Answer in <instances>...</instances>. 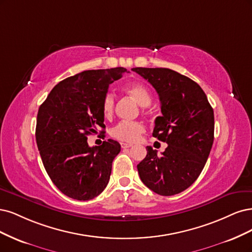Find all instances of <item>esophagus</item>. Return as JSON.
Instances as JSON below:
<instances>
[{
	"mask_svg": "<svg viewBox=\"0 0 252 252\" xmlns=\"http://www.w3.org/2000/svg\"><path fill=\"white\" fill-rule=\"evenodd\" d=\"M120 145H121V148H123V149H128V148H132L133 147V144H131V143H125V142H121Z\"/></svg>",
	"mask_w": 252,
	"mask_h": 252,
	"instance_id": "1",
	"label": "esophagus"
}]
</instances>
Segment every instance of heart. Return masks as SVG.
Instances as JSON below:
<instances>
[{
  "instance_id": "1",
  "label": "heart",
  "mask_w": 252,
  "mask_h": 252,
  "mask_svg": "<svg viewBox=\"0 0 252 252\" xmlns=\"http://www.w3.org/2000/svg\"><path fill=\"white\" fill-rule=\"evenodd\" d=\"M125 92L133 98L141 107H149L152 102V93L147 86L143 84H131L125 88ZM115 98L112 93H107L101 101V112L104 118H111L114 112ZM145 127L140 121H121L112 128L111 135L113 138L125 142H135L142 133Z\"/></svg>"
}]
</instances>
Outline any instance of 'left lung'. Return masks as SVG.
I'll list each match as a JSON object with an SVG mask.
<instances>
[{
	"label": "left lung",
	"instance_id": "obj_1",
	"mask_svg": "<svg viewBox=\"0 0 252 252\" xmlns=\"http://www.w3.org/2000/svg\"><path fill=\"white\" fill-rule=\"evenodd\" d=\"M155 88L162 115L153 136L168 145L161 156L148 147L137 165L141 181L161 196L179 193L198 179L214 143L215 116L201 87L166 68H133Z\"/></svg>",
	"mask_w": 252,
	"mask_h": 252
}]
</instances>
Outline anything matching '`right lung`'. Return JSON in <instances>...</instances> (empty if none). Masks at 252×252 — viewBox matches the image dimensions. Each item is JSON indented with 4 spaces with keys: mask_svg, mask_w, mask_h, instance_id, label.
Segmentation results:
<instances>
[{
    "mask_svg": "<svg viewBox=\"0 0 252 252\" xmlns=\"http://www.w3.org/2000/svg\"><path fill=\"white\" fill-rule=\"evenodd\" d=\"M126 72L118 67L70 76L52 89L38 109L35 138L40 158L54 185L72 199H94L109 183L120 144L108 139L91 148L87 139L105 127L102 98Z\"/></svg>",
    "mask_w": 252,
    "mask_h": 252,
    "instance_id": "right-lung-1",
    "label": "right lung"
}]
</instances>
